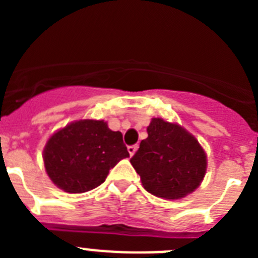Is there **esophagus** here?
<instances>
[{"instance_id":"obj_1","label":"esophagus","mask_w":258,"mask_h":258,"mask_svg":"<svg viewBox=\"0 0 258 258\" xmlns=\"http://www.w3.org/2000/svg\"><path fill=\"white\" fill-rule=\"evenodd\" d=\"M137 150H138V146H137V145L129 146V147H127V151H129V155H131V156H133V155L136 154Z\"/></svg>"}]
</instances>
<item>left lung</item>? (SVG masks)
Segmentation results:
<instances>
[{
    "instance_id": "left-lung-1",
    "label": "left lung",
    "mask_w": 258,
    "mask_h": 258,
    "mask_svg": "<svg viewBox=\"0 0 258 258\" xmlns=\"http://www.w3.org/2000/svg\"><path fill=\"white\" fill-rule=\"evenodd\" d=\"M147 134L131 159L143 187L169 200L197 190L207 172V154L197 138L181 125L159 117L152 118Z\"/></svg>"
}]
</instances>
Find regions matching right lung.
<instances>
[{
	"instance_id": "right-lung-1",
	"label": "right lung",
	"mask_w": 258,
	"mask_h": 258,
	"mask_svg": "<svg viewBox=\"0 0 258 258\" xmlns=\"http://www.w3.org/2000/svg\"><path fill=\"white\" fill-rule=\"evenodd\" d=\"M129 157L120 132L103 120H77L52 134L45 145L44 164L60 190L81 194L106 181L109 169Z\"/></svg>"
}]
</instances>
